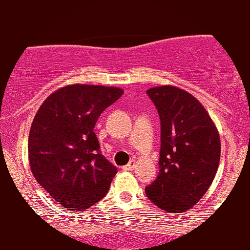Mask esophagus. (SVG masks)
I'll list each match as a JSON object with an SVG mask.
<instances>
[{
    "mask_svg": "<svg viewBox=\"0 0 250 250\" xmlns=\"http://www.w3.org/2000/svg\"><path fill=\"white\" fill-rule=\"evenodd\" d=\"M134 167H135V161H130L128 165H125V167H123V170H133Z\"/></svg>",
    "mask_w": 250,
    "mask_h": 250,
    "instance_id": "34e87169",
    "label": "esophagus"
}]
</instances>
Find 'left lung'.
Returning a JSON list of instances; mask_svg holds the SVG:
<instances>
[{
    "label": "left lung",
    "mask_w": 250,
    "mask_h": 250,
    "mask_svg": "<svg viewBox=\"0 0 250 250\" xmlns=\"http://www.w3.org/2000/svg\"><path fill=\"white\" fill-rule=\"evenodd\" d=\"M161 122L160 171L146 187L148 199L169 213L194 207L219 168V131L207 110L191 94L161 85L147 90Z\"/></svg>",
    "instance_id": "obj_1"
}]
</instances>
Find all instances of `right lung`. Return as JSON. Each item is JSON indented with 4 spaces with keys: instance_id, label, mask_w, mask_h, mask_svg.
<instances>
[{
    "instance_id": "obj_1",
    "label": "right lung",
    "mask_w": 250,
    "mask_h": 250,
    "mask_svg": "<svg viewBox=\"0 0 250 250\" xmlns=\"http://www.w3.org/2000/svg\"><path fill=\"white\" fill-rule=\"evenodd\" d=\"M123 95L103 85L63 87L42 103L31 125V173L60 206L84 210L108 193L117 168L103 156L94 127Z\"/></svg>"
}]
</instances>
